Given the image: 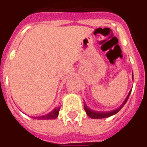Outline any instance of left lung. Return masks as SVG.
Wrapping results in <instances>:
<instances>
[{
    "label": "left lung",
    "mask_w": 147,
    "mask_h": 147,
    "mask_svg": "<svg viewBox=\"0 0 147 147\" xmlns=\"http://www.w3.org/2000/svg\"><path fill=\"white\" fill-rule=\"evenodd\" d=\"M132 77H133V74H132ZM130 93L131 92H129L128 96H127V98H126V99L124 100V103L122 104L119 108L115 109V110H112V111H109V112H98V111H94V110L90 109L89 107L85 105V104H84V108H85V112H86L87 115H88L89 117L91 118V119H104V118L110 117V116H111V115H115V113H117L119 110H120L122 107H124V105L126 104V102H127L128 98H129Z\"/></svg>",
    "instance_id": "obj_1"
}]
</instances>
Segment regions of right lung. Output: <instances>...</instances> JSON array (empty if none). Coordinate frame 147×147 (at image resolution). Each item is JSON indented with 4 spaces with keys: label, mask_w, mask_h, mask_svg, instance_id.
Here are the masks:
<instances>
[{
    "label": "right lung",
    "mask_w": 147,
    "mask_h": 147,
    "mask_svg": "<svg viewBox=\"0 0 147 147\" xmlns=\"http://www.w3.org/2000/svg\"><path fill=\"white\" fill-rule=\"evenodd\" d=\"M60 110V107H56L54 109V110H52L51 112H50L49 113L46 114L45 115H42V116H39V117H34V119H42V120H45V119H54L57 117L58 115H59V111Z\"/></svg>",
    "instance_id": "1"
}]
</instances>
